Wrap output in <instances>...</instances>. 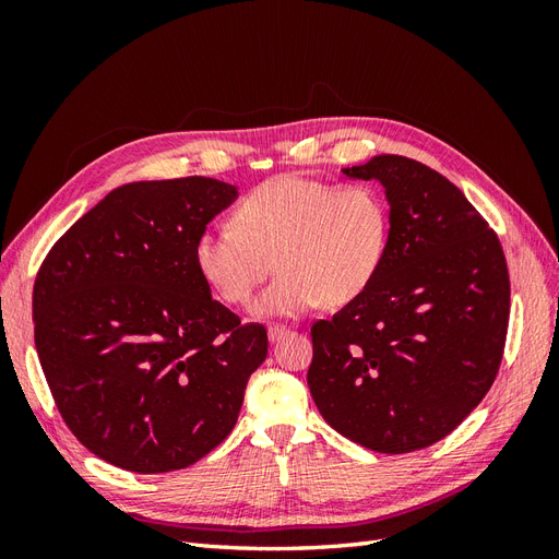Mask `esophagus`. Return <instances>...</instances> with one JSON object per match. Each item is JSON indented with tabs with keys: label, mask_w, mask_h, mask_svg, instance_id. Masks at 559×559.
Wrapping results in <instances>:
<instances>
[{
	"label": "esophagus",
	"mask_w": 559,
	"mask_h": 559,
	"mask_svg": "<svg viewBox=\"0 0 559 559\" xmlns=\"http://www.w3.org/2000/svg\"><path fill=\"white\" fill-rule=\"evenodd\" d=\"M286 333H289V329H286V326H280V324L267 326V341L270 343H277V341H282Z\"/></svg>",
	"instance_id": "esophagus-1"
}]
</instances>
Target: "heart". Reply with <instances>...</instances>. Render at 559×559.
<instances>
[{
    "label": "heart",
    "mask_w": 559,
    "mask_h": 559,
    "mask_svg": "<svg viewBox=\"0 0 559 559\" xmlns=\"http://www.w3.org/2000/svg\"><path fill=\"white\" fill-rule=\"evenodd\" d=\"M389 245L384 198L366 183L280 175L257 186L235 210V226H210L195 240V265L212 292L257 319L298 317L326 302L347 306L380 273Z\"/></svg>",
    "instance_id": "heart-1"
}]
</instances>
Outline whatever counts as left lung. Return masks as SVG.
Segmentation results:
<instances>
[{"instance_id":"obj_1","label":"left lung","mask_w":559,"mask_h":559,"mask_svg":"<svg viewBox=\"0 0 559 559\" xmlns=\"http://www.w3.org/2000/svg\"><path fill=\"white\" fill-rule=\"evenodd\" d=\"M343 175L384 189L389 245L373 284L312 326L308 386L349 441L421 450L460 427L497 378L509 267L495 230L431 167L380 154Z\"/></svg>"}]
</instances>
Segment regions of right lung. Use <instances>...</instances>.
Instances as JSON below:
<instances>
[{"label": "right lung", "mask_w": 559, "mask_h": 559, "mask_svg": "<svg viewBox=\"0 0 559 559\" xmlns=\"http://www.w3.org/2000/svg\"><path fill=\"white\" fill-rule=\"evenodd\" d=\"M207 177L130 181L48 251L32 296L35 345L67 427L134 473L195 464L238 421L267 354L195 265V240L238 200Z\"/></svg>", "instance_id": "obj_1"}]
</instances>
